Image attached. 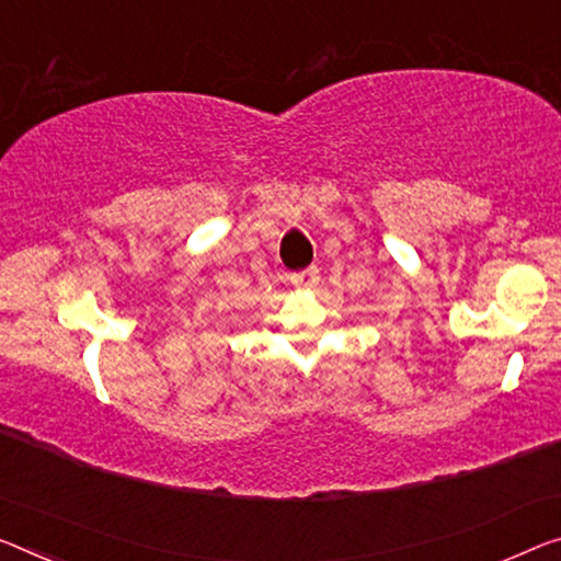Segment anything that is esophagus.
<instances>
[{"label":"esophagus","instance_id":"34e87169","mask_svg":"<svg viewBox=\"0 0 561 561\" xmlns=\"http://www.w3.org/2000/svg\"><path fill=\"white\" fill-rule=\"evenodd\" d=\"M288 280H290L296 288H310V286H316V283H318V268H316V265H310V268H306V271L290 273Z\"/></svg>","mask_w":561,"mask_h":561}]
</instances>
